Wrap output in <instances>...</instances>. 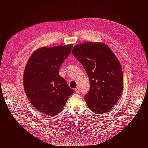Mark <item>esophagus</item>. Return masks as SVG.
I'll return each mask as SVG.
<instances>
[{
    "label": "esophagus",
    "instance_id": "obj_1",
    "mask_svg": "<svg viewBox=\"0 0 148 148\" xmlns=\"http://www.w3.org/2000/svg\"><path fill=\"white\" fill-rule=\"evenodd\" d=\"M80 88H79V87H77V88L75 89V93H79V92H80Z\"/></svg>",
    "mask_w": 148,
    "mask_h": 148
}]
</instances>
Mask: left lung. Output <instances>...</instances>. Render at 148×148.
I'll return each instance as SVG.
<instances>
[{
  "label": "left lung",
  "instance_id": "8db88e82",
  "mask_svg": "<svg viewBox=\"0 0 148 148\" xmlns=\"http://www.w3.org/2000/svg\"><path fill=\"white\" fill-rule=\"evenodd\" d=\"M72 53L89 78L90 90L84 95L88 106L98 114L110 110L119 99L123 86L122 70L118 58L102 42L77 44Z\"/></svg>",
  "mask_w": 148,
  "mask_h": 148
}]
</instances>
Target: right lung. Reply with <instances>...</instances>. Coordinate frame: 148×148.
<instances>
[{
  "label": "right lung",
  "mask_w": 148,
  "mask_h": 148,
  "mask_svg": "<svg viewBox=\"0 0 148 148\" xmlns=\"http://www.w3.org/2000/svg\"><path fill=\"white\" fill-rule=\"evenodd\" d=\"M73 47L69 44L38 49L25 67L23 86L26 96L38 111L49 116L59 113L75 92L59 74V69Z\"/></svg>",
  "instance_id": "1"
}]
</instances>
